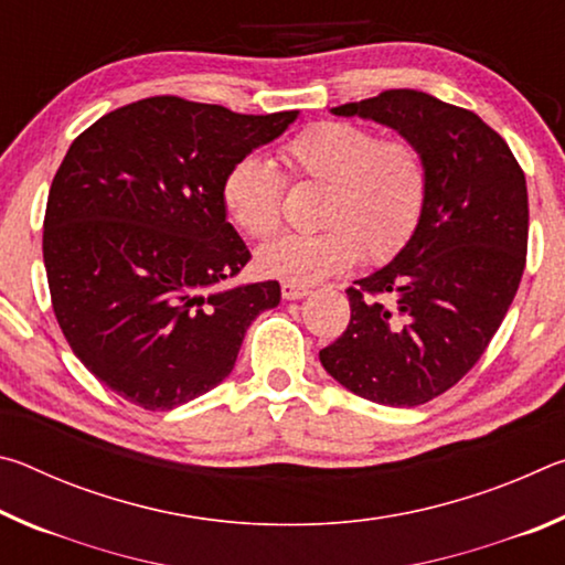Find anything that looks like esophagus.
Wrapping results in <instances>:
<instances>
[{"instance_id":"esophagus-1","label":"esophagus","mask_w":565,"mask_h":565,"mask_svg":"<svg viewBox=\"0 0 565 565\" xmlns=\"http://www.w3.org/2000/svg\"><path fill=\"white\" fill-rule=\"evenodd\" d=\"M311 291L306 289V286H299V284H291V281H284L281 284V296L286 301H299L303 299V296H309Z\"/></svg>"}]
</instances>
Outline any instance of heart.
Listing matches in <instances>:
<instances>
[{"label": "heart", "instance_id": "1", "mask_svg": "<svg viewBox=\"0 0 565 565\" xmlns=\"http://www.w3.org/2000/svg\"><path fill=\"white\" fill-rule=\"evenodd\" d=\"M284 171L299 181L327 184L321 232L286 234L256 254L264 276L299 286L319 284L349 269L359 256L386 262L404 246L426 204V164L406 139H379L369 127L321 121L284 141ZM228 216L254 238L281 226L284 177L269 159L248 154L228 167L222 181Z\"/></svg>", "mask_w": 565, "mask_h": 565}]
</instances>
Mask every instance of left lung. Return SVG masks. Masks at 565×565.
I'll return each mask as SVG.
<instances>
[{
	"mask_svg": "<svg viewBox=\"0 0 565 565\" xmlns=\"http://www.w3.org/2000/svg\"><path fill=\"white\" fill-rule=\"evenodd\" d=\"M331 114L398 131L424 157L428 189L406 246L347 291L351 321L321 366L374 404H426L471 371L519 291L525 177L478 114L426 92L388 89Z\"/></svg>",
	"mask_w": 565,
	"mask_h": 565,
	"instance_id": "1",
	"label": "left lung"
}]
</instances>
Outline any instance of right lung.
I'll use <instances>...</instances> for the list:
<instances>
[{"mask_svg": "<svg viewBox=\"0 0 565 565\" xmlns=\"http://www.w3.org/2000/svg\"><path fill=\"white\" fill-rule=\"evenodd\" d=\"M296 117L151 97L72 141L46 199V281L74 356L114 394L149 411L206 394L279 306V281L224 286L252 254L222 181Z\"/></svg>", "mask_w": 565, "mask_h": 565, "instance_id": "add662e5", "label": "right lung"}]
</instances>
